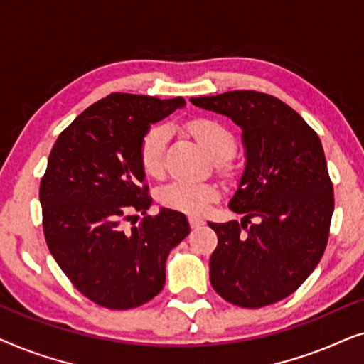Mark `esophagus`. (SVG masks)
Masks as SVG:
<instances>
[{"instance_id":"34e87169","label":"esophagus","mask_w":364,"mask_h":364,"mask_svg":"<svg viewBox=\"0 0 364 364\" xmlns=\"http://www.w3.org/2000/svg\"><path fill=\"white\" fill-rule=\"evenodd\" d=\"M188 222H191V225H192L193 228L202 227L203 223H205V220H203V218H200V217H191V218H188Z\"/></svg>"}]
</instances>
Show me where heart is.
<instances>
[{"label": "heart", "instance_id": "b5f03b06", "mask_svg": "<svg viewBox=\"0 0 364 364\" xmlns=\"http://www.w3.org/2000/svg\"><path fill=\"white\" fill-rule=\"evenodd\" d=\"M188 131L205 149L213 161H227L235 152V137L220 122L198 119L188 124ZM168 131L156 126L149 131L141 144V162L149 176H159L164 171ZM217 188L212 183L193 181H172L159 191V200L168 208L187 213H200L215 200Z\"/></svg>", "mask_w": 364, "mask_h": 364}]
</instances>
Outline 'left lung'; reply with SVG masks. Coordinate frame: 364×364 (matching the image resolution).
Masks as SVG:
<instances>
[{"label":"left lung","instance_id":"8db88e82","mask_svg":"<svg viewBox=\"0 0 364 364\" xmlns=\"http://www.w3.org/2000/svg\"><path fill=\"white\" fill-rule=\"evenodd\" d=\"M242 129L245 167L228 208L242 222L212 223L210 283L243 308L272 305L311 275L325 252L335 198L316 132L280 99L257 91L191 97ZM259 222L248 226L250 218Z\"/></svg>","mask_w":364,"mask_h":364}]
</instances>
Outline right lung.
Segmentation results:
<instances>
[{"mask_svg":"<svg viewBox=\"0 0 364 364\" xmlns=\"http://www.w3.org/2000/svg\"><path fill=\"white\" fill-rule=\"evenodd\" d=\"M186 106L182 97L114 92L59 134L39 188L49 252L73 285L97 305L129 310L166 283V262L191 232L187 217L161 208L124 230L129 212L146 213L141 144L152 124Z\"/></svg>","mask_w":364,"mask_h":364,"instance_id":"1","label":"right lung"}]
</instances>
